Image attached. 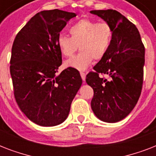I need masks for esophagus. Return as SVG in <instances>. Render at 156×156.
<instances>
[{
	"mask_svg": "<svg viewBox=\"0 0 156 156\" xmlns=\"http://www.w3.org/2000/svg\"><path fill=\"white\" fill-rule=\"evenodd\" d=\"M80 75H81V77H82V78H83V80L85 81V79H86V73H84V72H80Z\"/></svg>",
	"mask_w": 156,
	"mask_h": 156,
	"instance_id": "1",
	"label": "esophagus"
}]
</instances>
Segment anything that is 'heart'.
<instances>
[{"label":"heart","instance_id":"1","mask_svg":"<svg viewBox=\"0 0 156 156\" xmlns=\"http://www.w3.org/2000/svg\"><path fill=\"white\" fill-rule=\"evenodd\" d=\"M71 36L60 35L57 45L61 53L69 57L78 50L81 52L66 62L68 67L83 70L90 66L93 58L100 61L111 45L112 27L108 23H98L90 18H82L69 29Z\"/></svg>","mask_w":156,"mask_h":156}]
</instances>
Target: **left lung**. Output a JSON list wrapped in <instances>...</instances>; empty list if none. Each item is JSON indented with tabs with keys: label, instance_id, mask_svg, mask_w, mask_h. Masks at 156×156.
Returning <instances> with one entry per match:
<instances>
[{
	"label": "left lung",
	"instance_id": "obj_1",
	"mask_svg": "<svg viewBox=\"0 0 156 156\" xmlns=\"http://www.w3.org/2000/svg\"><path fill=\"white\" fill-rule=\"evenodd\" d=\"M90 13L109 23L113 30L108 51L86 77L94 90L90 105L100 120L114 123L128 116L140 97L145 47L138 28L121 13L113 9Z\"/></svg>",
	"mask_w": 156,
	"mask_h": 156
}]
</instances>
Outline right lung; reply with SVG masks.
Segmentation results:
<instances>
[{
	"label": "right lung",
	"instance_id": "1",
	"mask_svg": "<svg viewBox=\"0 0 156 156\" xmlns=\"http://www.w3.org/2000/svg\"><path fill=\"white\" fill-rule=\"evenodd\" d=\"M74 17V13L57 9L41 11L13 41L9 68L14 98L27 118L39 126L62 123L83 83L78 69L72 67L57 75L62 64L57 39Z\"/></svg>",
	"mask_w": 156,
	"mask_h": 156
}]
</instances>
